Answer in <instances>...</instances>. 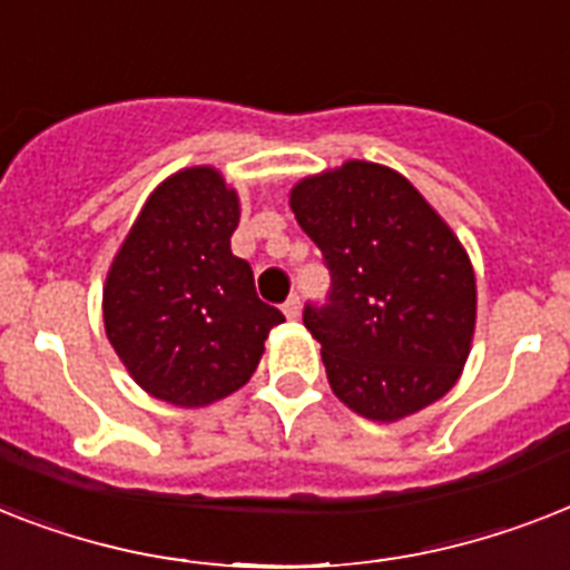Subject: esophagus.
<instances>
[{
	"instance_id": "obj_1",
	"label": "esophagus",
	"mask_w": 570,
	"mask_h": 570,
	"mask_svg": "<svg viewBox=\"0 0 570 570\" xmlns=\"http://www.w3.org/2000/svg\"><path fill=\"white\" fill-rule=\"evenodd\" d=\"M284 316L289 318V322H295V318L301 316V298H298V295H289V298H286Z\"/></svg>"
}]
</instances>
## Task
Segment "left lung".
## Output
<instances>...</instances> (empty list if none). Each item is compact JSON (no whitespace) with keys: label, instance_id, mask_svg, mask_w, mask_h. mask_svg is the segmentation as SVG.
<instances>
[{"label":"left lung","instance_id":"left-lung-1","mask_svg":"<svg viewBox=\"0 0 570 570\" xmlns=\"http://www.w3.org/2000/svg\"><path fill=\"white\" fill-rule=\"evenodd\" d=\"M289 207L331 272L327 304L304 307L333 395L397 421L451 392L469 360L478 286L460 239L395 169L348 160L309 175Z\"/></svg>","mask_w":570,"mask_h":570}]
</instances>
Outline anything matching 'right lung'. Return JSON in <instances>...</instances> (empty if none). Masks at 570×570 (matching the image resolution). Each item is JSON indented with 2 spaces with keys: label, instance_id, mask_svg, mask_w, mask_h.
I'll return each instance as SVG.
<instances>
[{
  "label": "right lung",
  "instance_id": "obj_1",
  "mask_svg": "<svg viewBox=\"0 0 570 570\" xmlns=\"http://www.w3.org/2000/svg\"><path fill=\"white\" fill-rule=\"evenodd\" d=\"M239 198L213 166L166 178L142 205L105 281V331L149 395L207 406L248 383L284 313L257 298L230 252Z\"/></svg>",
  "mask_w": 570,
  "mask_h": 570
}]
</instances>
